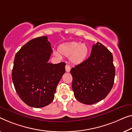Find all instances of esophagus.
I'll return each mask as SVG.
<instances>
[{"mask_svg":"<svg viewBox=\"0 0 132 132\" xmlns=\"http://www.w3.org/2000/svg\"><path fill=\"white\" fill-rule=\"evenodd\" d=\"M71 70V67L69 65H65V70L67 72H70Z\"/></svg>","mask_w":132,"mask_h":132,"instance_id":"esophagus-1","label":"esophagus"}]
</instances>
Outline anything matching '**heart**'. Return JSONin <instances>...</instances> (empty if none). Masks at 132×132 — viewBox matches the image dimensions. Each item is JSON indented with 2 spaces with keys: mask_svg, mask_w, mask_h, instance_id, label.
<instances>
[{
  "mask_svg": "<svg viewBox=\"0 0 132 132\" xmlns=\"http://www.w3.org/2000/svg\"><path fill=\"white\" fill-rule=\"evenodd\" d=\"M89 48L86 44L72 42L61 45L58 47V51L54 52V54L60 58L61 55L70 57V61L72 64L78 65L86 60Z\"/></svg>",
  "mask_w": 132,
  "mask_h": 132,
  "instance_id": "heart-1",
  "label": "heart"
}]
</instances>
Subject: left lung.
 <instances>
[{"label":"left lung","instance_id":"left-lung-1","mask_svg":"<svg viewBox=\"0 0 132 132\" xmlns=\"http://www.w3.org/2000/svg\"><path fill=\"white\" fill-rule=\"evenodd\" d=\"M111 52L100 42L92 46L90 57L71 69L77 100L85 104L102 100L112 88L115 68Z\"/></svg>","mask_w":132,"mask_h":132}]
</instances>
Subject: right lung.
<instances>
[{
    "instance_id": "add662e5",
    "label": "right lung",
    "mask_w": 132,
    "mask_h": 132,
    "mask_svg": "<svg viewBox=\"0 0 132 132\" xmlns=\"http://www.w3.org/2000/svg\"><path fill=\"white\" fill-rule=\"evenodd\" d=\"M51 53L50 42L43 36L29 40L16 54L12 81L18 96L28 106L40 108L54 100L65 63L48 62Z\"/></svg>"
}]
</instances>
